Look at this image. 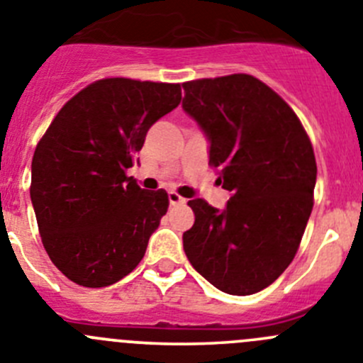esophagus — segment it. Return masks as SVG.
<instances>
[{
  "instance_id": "34e87169",
  "label": "esophagus",
  "mask_w": 363,
  "mask_h": 363,
  "mask_svg": "<svg viewBox=\"0 0 363 363\" xmlns=\"http://www.w3.org/2000/svg\"><path fill=\"white\" fill-rule=\"evenodd\" d=\"M168 201H170L172 206H179V204H186V199H182L179 193L170 191L168 193Z\"/></svg>"
}]
</instances>
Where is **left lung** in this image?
Returning <instances> with one entry per match:
<instances>
[{"label":"left lung","instance_id":"1","mask_svg":"<svg viewBox=\"0 0 363 363\" xmlns=\"http://www.w3.org/2000/svg\"><path fill=\"white\" fill-rule=\"evenodd\" d=\"M182 109L209 141V164L231 199L188 202L195 223L182 235L193 269L231 296L272 284L292 263L306 229L317 162L290 105L252 74L182 84Z\"/></svg>","mask_w":363,"mask_h":363}]
</instances>
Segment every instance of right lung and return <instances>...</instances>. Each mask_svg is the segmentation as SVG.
Wrapping results in <instances>:
<instances>
[{
    "mask_svg": "<svg viewBox=\"0 0 363 363\" xmlns=\"http://www.w3.org/2000/svg\"><path fill=\"white\" fill-rule=\"evenodd\" d=\"M179 104V84L96 80L37 143L30 199L44 249L73 283L109 286L143 259L168 193L141 189L127 170L148 128Z\"/></svg>",
    "mask_w": 363,
    "mask_h": 363,
    "instance_id": "1",
    "label": "right lung"
}]
</instances>
